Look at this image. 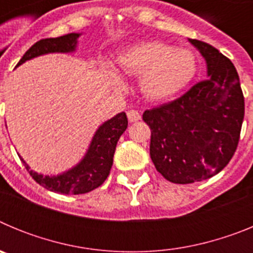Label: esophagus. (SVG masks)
Segmentation results:
<instances>
[{
  "instance_id": "1",
  "label": "esophagus",
  "mask_w": 253,
  "mask_h": 253,
  "mask_svg": "<svg viewBox=\"0 0 253 253\" xmlns=\"http://www.w3.org/2000/svg\"><path fill=\"white\" fill-rule=\"evenodd\" d=\"M126 115H128V120L130 123H135L138 122V120H140V114L139 111L137 110H129L128 113H126Z\"/></svg>"
}]
</instances>
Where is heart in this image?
<instances>
[{"label": "heart", "instance_id": "heart-1", "mask_svg": "<svg viewBox=\"0 0 253 253\" xmlns=\"http://www.w3.org/2000/svg\"><path fill=\"white\" fill-rule=\"evenodd\" d=\"M118 66L123 72L139 76L140 92L151 101H165L180 93L198 69L193 51L162 42H144L124 49L118 55ZM105 75L110 86H120L115 73L106 71Z\"/></svg>", "mask_w": 253, "mask_h": 253}]
</instances>
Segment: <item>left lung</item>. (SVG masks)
Here are the masks:
<instances>
[{
  "label": "left lung",
  "instance_id": "8db88e82",
  "mask_svg": "<svg viewBox=\"0 0 253 253\" xmlns=\"http://www.w3.org/2000/svg\"><path fill=\"white\" fill-rule=\"evenodd\" d=\"M189 42L205 59L208 78L143 114L151 128L152 162L173 184H193L222 171L238 146L245 116L233 63L210 44Z\"/></svg>",
  "mask_w": 253,
  "mask_h": 253
}]
</instances>
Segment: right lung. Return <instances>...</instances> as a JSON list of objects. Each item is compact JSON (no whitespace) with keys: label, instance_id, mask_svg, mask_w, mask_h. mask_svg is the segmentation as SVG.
<instances>
[{"label":"right lung","instance_id":"1","mask_svg":"<svg viewBox=\"0 0 253 253\" xmlns=\"http://www.w3.org/2000/svg\"><path fill=\"white\" fill-rule=\"evenodd\" d=\"M80 37L81 34L78 33H71L59 38L39 40L22 55L16 67L25 63L26 60L49 53H73L77 48ZM126 128H128V119L125 113L116 114L111 119L102 123L93 134L92 140L84 158L75 167L62 172L59 175L49 176L38 173L30 169V166L22 160V157L20 156L19 157L24 162L31 177L49 191L66 194V195L90 193L102 185L110 173L116 144L120 135Z\"/></svg>","mask_w":253,"mask_h":253}]
</instances>
